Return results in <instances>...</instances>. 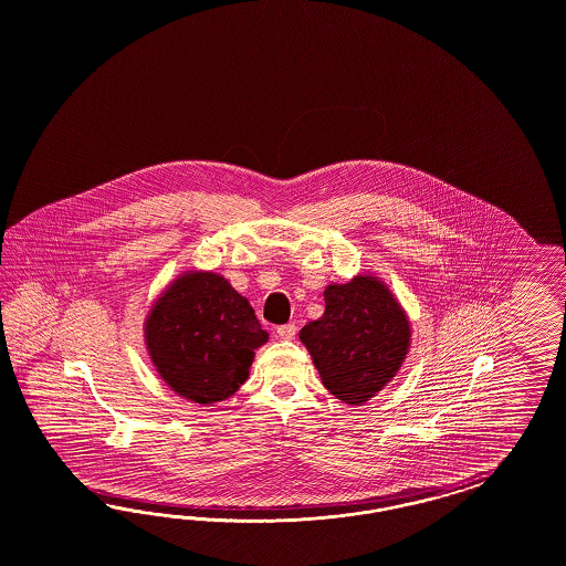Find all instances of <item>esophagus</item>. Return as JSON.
<instances>
[{
  "mask_svg": "<svg viewBox=\"0 0 566 566\" xmlns=\"http://www.w3.org/2000/svg\"><path fill=\"white\" fill-rule=\"evenodd\" d=\"M275 334L282 338V340H292L294 334H296V326L294 324H286V326H280L275 329Z\"/></svg>",
  "mask_w": 566,
  "mask_h": 566,
  "instance_id": "obj_1",
  "label": "esophagus"
}]
</instances>
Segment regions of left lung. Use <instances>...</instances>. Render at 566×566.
Here are the masks:
<instances>
[{
	"instance_id": "obj_1",
	"label": "left lung",
	"mask_w": 566,
	"mask_h": 566,
	"mask_svg": "<svg viewBox=\"0 0 566 566\" xmlns=\"http://www.w3.org/2000/svg\"><path fill=\"white\" fill-rule=\"evenodd\" d=\"M326 311L298 338L329 395L360 407L388 386L411 348V322L386 282L355 275L327 284Z\"/></svg>"
}]
</instances>
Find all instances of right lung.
Returning a JSON list of instances; mask_svg holds the SVG:
<instances>
[{
  "label": "right lung",
  "mask_w": 566,
  "mask_h": 566,
  "mask_svg": "<svg viewBox=\"0 0 566 566\" xmlns=\"http://www.w3.org/2000/svg\"><path fill=\"white\" fill-rule=\"evenodd\" d=\"M143 329L155 371L197 405L234 395L249 377L255 350L270 338L251 303L223 275L201 270L166 286Z\"/></svg>",
  "instance_id": "obj_1"
}]
</instances>
